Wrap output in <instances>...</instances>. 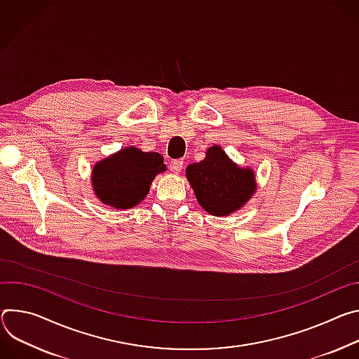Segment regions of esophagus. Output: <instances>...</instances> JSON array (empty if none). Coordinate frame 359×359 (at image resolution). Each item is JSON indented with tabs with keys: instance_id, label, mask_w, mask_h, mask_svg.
Segmentation results:
<instances>
[{
	"instance_id": "obj_1",
	"label": "esophagus",
	"mask_w": 359,
	"mask_h": 359,
	"mask_svg": "<svg viewBox=\"0 0 359 359\" xmlns=\"http://www.w3.org/2000/svg\"><path fill=\"white\" fill-rule=\"evenodd\" d=\"M184 167V161L182 159H172V161L170 163V170L175 174H178Z\"/></svg>"
}]
</instances>
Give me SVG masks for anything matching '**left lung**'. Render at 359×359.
Returning <instances> with one entry per match:
<instances>
[{"label": "left lung", "mask_w": 359, "mask_h": 359, "mask_svg": "<svg viewBox=\"0 0 359 359\" xmlns=\"http://www.w3.org/2000/svg\"><path fill=\"white\" fill-rule=\"evenodd\" d=\"M185 177L198 204L215 217L240 211L257 191L255 171L233 163L217 144L207 149L203 161L187 167Z\"/></svg>", "instance_id": "left-lung-1"}]
</instances>
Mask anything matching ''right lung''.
Instances as JSON below:
<instances>
[{
	"instance_id": "obj_1",
	"label": "right lung",
	"mask_w": 359,
	"mask_h": 359,
	"mask_svg": "<svg viewBox=\"0 0 359 359\" xmlns=\"http://www.w3.org/2000/svg\"><path fill=\"white\" fill-rule=\"evenodd\" d=\"M164 171L167 167L161 154L124 147L95 163L91 185L95 196L107 207L130 210L144 200L154 178Z\"/></svg>"
}]
</instances>
